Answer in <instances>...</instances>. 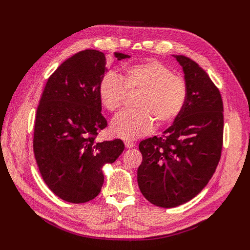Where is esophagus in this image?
<instances>
[{"label": "esophagus", "instance_id": "obj_1", "mask_svg": "<svg viewBox=\"0 0 250 250\" xmlns=\"http://www.w3.org/2000/svg\"><path fill=\"white\" fill-rule=\"evenodd\" d=\"M125 146L126 148H132V147H134V146H135V144H134L133 142L125 140Z\"/></svg>", "mask_w": 250, "mask_h": 250}]
</instances>
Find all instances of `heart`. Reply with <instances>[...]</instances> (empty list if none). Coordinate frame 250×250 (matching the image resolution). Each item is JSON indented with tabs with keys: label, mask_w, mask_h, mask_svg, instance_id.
Returning <instances> with one entry per match:
<instances>
[{
	"label": "heart",
	"mask_w": 250,
	"mask_h": 250,
	"mask_svg": "<svg viewBox=\"0 0 250 250\" xmlns=\"http://www.w3.org/2000/svg\"><path fill=\"white\" fill-rule=\"evenodd\" d=\"M137 110H125L111 125L114 134L135 140L158 125H167L177 118L187 100V84L172 70L157 60L126 65L124 76L107 72L101 77L99 95L102 104L116 113L122 108L129 93H140Z\"/></svg>",
	"instance_id": "b5f03b06"
}]
</instances>
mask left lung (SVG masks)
<instances>
[{
    "instance_id": "left-lung-1",
    "label": "left lung",
    "mask_w": 250,
    "mask_h": 250,
    "mask_svg": "<svg viewBox=\"0 0 250 250\" xmlns=\"http://www.w3.org/2000/svg\"><path fill=\"white\" fill-rule=\"evenodd\" d=\"M183 66L187 100L160 136L142 141L137 183L156 206L171 208L199 194L218 166L224 143V103L219 89L198 63L174 56Z\"/></svg>"
}]
</instances>
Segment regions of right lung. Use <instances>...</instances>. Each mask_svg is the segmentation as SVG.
I'll return each instance as SVG.
<instances>
[{
    "instance_id": "1",
    "label": "right lung",
    "mask_w": 250,
    "mask_h": 250,
    "mask_svg": "<svg viewBox=\"0 0 250 250\" xmlns=\"http://www.w3.org/2000/svg\"><path fill=\"white\" fill-rule=\"evenodd\" d=\"M115 57L122 60L130 56L115 52ZM106 71L103 52H77L51 74L36 110L37 167L52 192L70 203L93 200L104 183L102 167L125 150L121 140L95 141L107 126L99 95Z\"/></svg>"
}]
</instances>
